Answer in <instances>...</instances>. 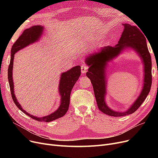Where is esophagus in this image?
I'll list each match as a JSON object with an SVG mask.
<instances>
[{
    "label": "esophagus",
    "instance_id": "obj_1",
    "mask_svg": "<svg viewBox=\"0 0 158 158\" xmlns=\"http://www.w3.org/2000/svg\"><path fill=\"white\" fill-rule=\"evenodd\" d=\"M88 69V66L86 64H82L81 66V72L82 73H85Z\"/></svg>",
    "mask_w": 158,
    "mask_h": 158
}]
</instances>
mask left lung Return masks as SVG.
<instances>
[{"label": "left lung", "instance_id": "obj_1", "mask_svg": "<svg viewBox=\"0 0 158 158\" xmlns=\"http://www.w3.org/2000/svg\"><path fill=\"white\" fill-rule=\"evenodd\" d=\"M122 25L124 29L117 45L114 47H101L89 54L85 59V63L89 66L86 76L92 84L98 108L102 113L112 117H122L135 112L150 92L152 85V61L146 38L141 32V29L128 23ZM128 48L134 49L143 61L144 72V85L140 95L129 109L126 112H118L110 109L105 102L106 93L105 69L107 63Z\"/></svg>", "mask_w": 158, "mask_h": 158}]
</instances>
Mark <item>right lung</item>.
Here are the masks:
<instances>
[{
    "label": "right lung",
    "mask_w": 158,
    "mask_h": 158,
    "mask_svg": "<svg viewBox=\"0 0 158 158\" xmlns=\"http://www.w3.org/2000/svg\"><path fill=\"white\" fill-rule=\"evenodd\" d=\"M44 29V27L41 26H39V25L33 26L30 28L25 30L17 40L15 41L12 46L11 51L10 64L9 65V67H8V81H9L12 98L16 106L18 107V108L32 119H35L38 122H49L62 117L67 112L70 104L71 91L74 85L76 84V81L79 79L81 75V66H76L68 71L61 74L59 82V88H58L59 94L61 96V102L59 107L54 112L47 116H45L44 117H38L28 113L27 111L23 110L14 94L13 69L15 54L16 52L19 51L20 50L38 41L43 34Z\"/></svg>",
    "instance_id": "right-lung-1"
}]
</instances>
